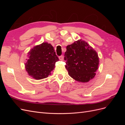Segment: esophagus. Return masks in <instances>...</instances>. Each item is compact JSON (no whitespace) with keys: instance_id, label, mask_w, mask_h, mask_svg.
<instances>
[{"instance_id":"1","label":"esophagus","mask_w":125,"mask_h":125,"mask_svg":"<svg viewBox=\"0 0 125 125\" xmlns=\"http://www.w3.org/2000/svg\"><path fill=\"white\" fill-rule=\"evenodd\" d=\"M63 56L62 55H61V56H59V59L60 60H63Z\"/></svg>"}]
</instances>
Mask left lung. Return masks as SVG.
<instances>
[{
	"label": "left lung",
	"instance_id": "left-lung-1",
	"mask_svg": "<svg viewBox=\"0 0 125 125\" xmlns=\"http://www.w3.org/2000/svg\"><path fill=\"white\" fill-rule=\"evenodd\" d=\"M66 49L64 60L70 76L81 82H87L93 79L99 64L97 52L81 40L68 45Z\"/></svg>",
	"mask_w": 125,
	"mask_h": 125
}]
</instances>
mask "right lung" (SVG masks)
<instances>
[{"instance_id": "1", "label": "right lung", "mask_w": 125, "mask_h": 125, "mask_svg": "<svg viewBox=\"0 0 125 125\" xmlns=\"http://www.w3.org/2000/svg\"><path fill=\"white\" fill-rule=\"evenodd\" d=\"M28 54L29 59L25 65L26 70L36 80L48 77L59 60L54 47L47 43L35 46Z\"/></svg>"}]
</instances>
